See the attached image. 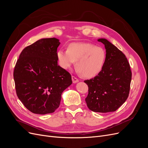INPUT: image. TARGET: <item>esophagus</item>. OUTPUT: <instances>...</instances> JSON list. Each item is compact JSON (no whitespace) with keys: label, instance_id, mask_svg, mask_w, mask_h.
<instances>
[{"label":"esophagus","instance_id":"1","mask_svg":"<svg viewBox=\"0 0 148 148\" xmlns=\"http://www.w3.org/2000/svg\"><path fill=\"white\" fill-rule=\"evenodd\" d=\"M71 78H72V81H73V83H77V82H79V79L73 75L72 76V77H71Z\"/></svg>","mask_w":148,"mask_h":148}]
</instances>
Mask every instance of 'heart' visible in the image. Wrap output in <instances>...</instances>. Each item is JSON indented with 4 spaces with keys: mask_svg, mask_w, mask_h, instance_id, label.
Instances as JSON below:
<instances>
[{
    "mask_svg": "<svg viewBox=\"0 0 148 148\" xmlns=\"http://www.w3.org/2000/svg\"><path fill=\"white\" fill-rule=\"evenodd\" d=\"M57 57L60 66L68 69L75 64L77 71L88 78H91L99 74L104 65L106 52L102 47L96 46L91 43H71L67 50L59 49Z\"/></svg>",
    "mask_w": 148,
    "mask_h": 148,
    "instance_id": "obj_1",
    "label": "heart"
}]
</instances>
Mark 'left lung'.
<instances>
[{"label": "left lung", "mask_w": 148, "mask_h": 148, "mask_svg": "<svg viewBox=\"0 0 148 148\" xmlns=\"http://www.w3.org/2000/svg\"><path fill=\"white\" fill-rule=\"evenodd\" d=\"M104 44L106 55L101 72L84 81L88 86L85 99L87 106L96 112L117 110L127 99L132 80V71L124 53L106 39L97 40Z\"/></svg>", "instance_id": "1"}]
</instances>
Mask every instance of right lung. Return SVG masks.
I'll return each mask as SVG.
<instances>
[{
	"label": "right lung",
	"instance_id": "obj_1",
	"mask_svg": "<svg viewBox=\"0 0 148 148\" xmlns=\"http://www.w3.org/2000/svg\"><path fill=\"white\" fill-rule=\"evenodd\" d=\"M59 41L55 38L38 40L22 51L15 64L16 95L34 114L53 112L59 107L62 92L72 83L70 73L57 64Z\"/></svg>",
	"mask_w": 148,
	"mask_h": 148
}]
</instances>
